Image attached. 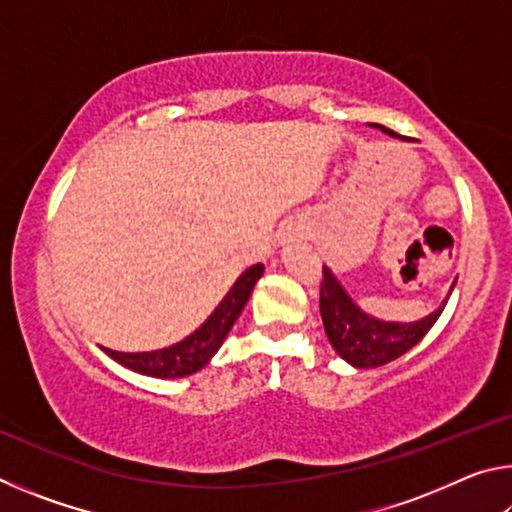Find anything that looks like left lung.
Here are the masks:
<instances>
[{
    "mask_svg": "<svg viewBox=\"0 0 512 512\" xmlns=\"http://www.w3.org/2000/svg\"><path fill=\"white\" fill-rule=\"evenodd\" d=\"M379 128L381 133L400 137L391 128L381 124H368ZM402 140V137H400ZM454 284L449 287L447 298L440 302L436 311L413 323H388L363 311L357 302L350 298V293L343 289L339 277L332 273V268L323 266V282H320V316H323L325 334L332 348L341 359H345L354 368H377L384 363H391L404 352H409L413 345H418L424 334L429 332L433 323L443 314L449 296H452Z\"/></svg>",
    "mask_w": 512,
    "mask_h": 512,
    "instance_id": "left-lung-1",
    "label": "left lung"
}]
</instances>
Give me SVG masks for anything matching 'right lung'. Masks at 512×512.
Segmentation results:
<instances>
[{
    "mask_svg": "<svg viewBox=\"0 0 512 512\" xmlns=\"http://www.w3.org/2000/svg\"><path fill=\"white\" fill-rule=\"evenodd\" d=\"M264 273L262 264H255L246 268L244 273L237 277V282L232 284V289L225 293V298L219 302L210 318L196 329L194 334H189L176 345L169 348L153 350V352H117L110 348H103L110 359H115L121 366L140 372L146 377H158V379H178L194 375L203 366L210 363L216 352L225 341V336L235 325L241 311H244L246 302L253 293L255 284Z\"/></svg>",
    "mask_w": 512,
    "mask_h": 512,
    "instance_id": "right-lung-1",
    "label": "right lung"
}]
</instances>
